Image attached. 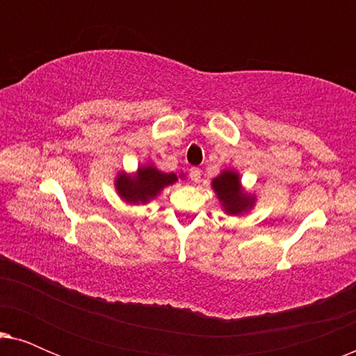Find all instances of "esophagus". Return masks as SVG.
<instances>
[{"label":"esophagus","mask_w":356,"mask_h":356,"mask_svg":"<svg viewBox=\"0 0 356 356\" xmlns=\"http://www.w3.org/2000/svg\"><path fill=\"white\" fill-rule=\"evenodd\" d=\"M189 177H191V179L194 183H199L201 181V170L199 168H191L189 170Z\"/></svg>","instance_id":"esophagus-1"}]
</instances>
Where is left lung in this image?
Segmentation results:
<instances>
[{"label": "left lung", "instance_id": "obj_1", "mask_svg": "<svg viewBox=\"0 0 356 356\" xmlns=\"http://www.w3.org/2000/svg\"><path fill=\"white\" fill-rule=\"evenodd\" d=\"M212 186L216 189L218 199L223 202V207H225L227 212L240 213L252 204L240 191V179H238L236 173L223 172L220 177L213 179Z\"/></svg>", "mask_w": 356, "mask_h": 356}]
</instances>
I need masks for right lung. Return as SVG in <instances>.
Returning <instances> with one entry per match:
<instances>
[{
	"mask_svg": "<svg viewBox=\"0 0 356 356\" xmlns=\"http://www.w3.org/2000/svg\"><path fill=\"white\" fill-rule=\"evenodd\" d=\"M175 173L159 172L154 167L139 168L138 177L129 178L126 175L116 179V189L124 201L128 202H147L150 197H155L160 193V189L168 186L177 181Z\"/></svg>",
	"mask_w": 356,
	"mask_h": 356,
	"instance_id": "obj_1",
	"label": "right lung"
}]
</instances>
